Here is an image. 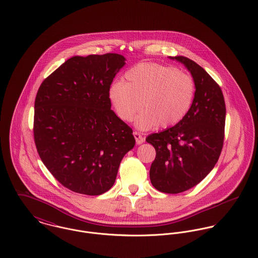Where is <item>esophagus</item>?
<instances>
[{
    "instance_id": "1",
    "label": "esophagus",
    "mask_w": 258,
    "mask_h": 258,
    "mask_svg": "<svg viewBox=\"0 0 258 258\" xmlns=\"http://www.w3.org/2000/svg\"><path fill=\"white\" fill-rule=\"evenodd\" d=\"M133 135H134V137H135V139H136V143H137L138 145L142 144V143L145 141V140H144V137L142 136V134H141L140 132H138V131H134Z\"/></svg>"
}]
</instances>
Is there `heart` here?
<instances>
[{
  "instance_id": "b5f03b06",
  "label": "heart",
  "mask_w": 258,
  "mask_h": 258,
  "mask_svg": "<svg viewBox=\"0 0 258 258\" xmlns=\"http://www.w3.org/2000/svg\"><path fill=\"white\" fill-rule=\"evenodd\" d=\"M196 94L191 75L173 67L155 62L140 63L109 87V99L118 117L131 121L137 117L138 128L147 130L158 124L162 128L181 122L190 109Z\"/></svg>"
}]
</instances>
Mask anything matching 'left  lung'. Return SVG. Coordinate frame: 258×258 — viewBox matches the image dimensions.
Returning a JSON list of instances; mask_svg holds the SVG:
<instances>
[{"label": "left lung", "instance_id": "8db88e82", "mask_svg": "<svg viewBox=\"0 0 258 258\" xmlns=\"http://www.w3.org/2000/svg\"><path fill=\"white\" fill-rule=\"evenodd\" d=\"M171 58L190 72L194 102L181 122L149 135L146 141L156 150L151 183L162 192L178 194L203 181L217 164L224 139L225 103L220 85L202 67L182 55Z\"/></svg>", "mask_w": 258, "mask_h": 258}]
</instances>
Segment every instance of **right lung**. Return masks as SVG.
I'll return each instance as SVG.
<instances>
[{
	"label": "right lung",
	"mask_w": 258,
	"mask_h": 258,
	"mask_svg": "<svg viewBox=\"0 0 258 258\" xmlns=\"http://www.w3.org/2000/svg\"><path fill=\"white\" fill-rule=\"evenodd\" d=\"M124 64L125 57L118 53L74 56L37 90V153L50 174L75 192L107 191L121 160L135 145L132 129L111 110L108 95Z\"/></svg>",
	"instance_id": "obj_1"
}]
</instances>
